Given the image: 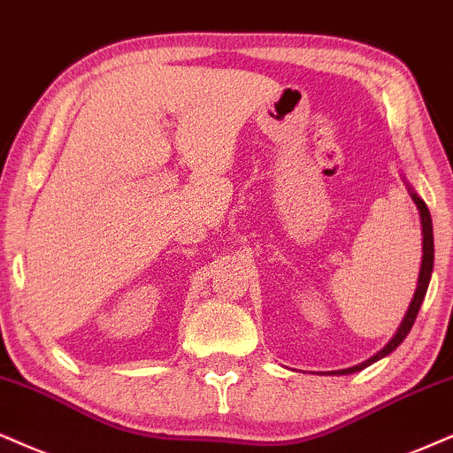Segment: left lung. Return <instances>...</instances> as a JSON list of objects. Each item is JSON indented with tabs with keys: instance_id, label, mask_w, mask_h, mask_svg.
I'll return each instance as SVG.
<instances>
[{
	"instance_id": "left-lung-1",
	"label": "left lung",
	"mask_w": 453,
	"mask_h": 453,
	"mask_svg": "<svg viewBox=\"0 0 453 453\" xmlns=\"http://www.w3.org/2000/svg\"><path fill=\"white\" fill-rule=\"evenodd\" d=\"M411 199H414V203L418 205V210H420V218H422V235H424V243H422V266H420V277H418V288H416V294H414V300H411L410 309H407L403 321H401V326L397 329V334H395L393 340L384 346L382 350H378L376 355L372 357V359L359 363V365L355 367H349V370H340L336 373H355V372H361L363 367L372 365V363H376L378 359H382V357H387L388 353H393L397 346L403 342L407 334H410L411 326H414L416 317H418V311H420V304L424 300V296H426V289H428V281H431V273H433V262H434V243H433V220H431V211H428L426 203L418 197L414 191H410Z\"/></svg>"
}]
</instances>
